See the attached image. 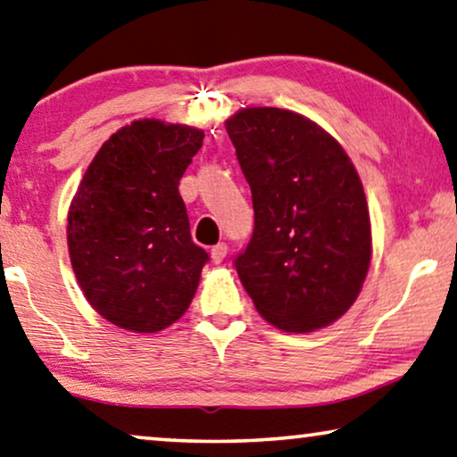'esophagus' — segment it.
<instances>
[{
    "mask_svg": "<svg viewBox=\"0 0 457 457\" xmlns=\"http://www.w3.org/2000/svg\"><path fill=\"white\" fill-rule=\"evenodd\" d=\"M226 254H228V244L226 242L215 244V246L211 248V259H213V262H217V265H220V262L226 259Z\"/></svg>",
    "mask_w": 457,
    "mask_h": 457,
    "instance_id": "34e87169",
    "label": "esophagus"
}]
</instances>
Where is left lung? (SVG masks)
Returning <instances> with one entry per match:
<instances>
[{
    "mask_svg": "<svg viewBox=\"0 0 457 457\" xmlns=\"http://www.w3.org/2000/svg\"><path fill=\"white\" fill-rule=\"evenodd\" d=\"M250 184L254 231L234 265L278 329H323L354 304L369 273L370 217L342 145L304 115L246 107L226 121Z\"/></svg>",
    "mask_w": 457,
    "mask_h": 457,
    "instance_id": "1",
    "label": "left lung"
}]
</instances>
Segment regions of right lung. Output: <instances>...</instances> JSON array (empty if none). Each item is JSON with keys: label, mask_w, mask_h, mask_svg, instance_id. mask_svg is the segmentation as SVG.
<instances>
[{"label": "right lung", "mask_w": 457, "mask_h": 457, "mask_svg": "<svg viewBox=\"0 0 457 457\" xmlns=\"http://www.w3.org/2000/svg\"><path fill=\"white\" fill-rule=\"evenodd\" d=\"M204 132L137 120L103 143L68 213L80 290L109 323L155 333L190 306L209 254L192 242L179 178Z\"/></svg>", "instance_id": "add662e5"}]
</instances>
